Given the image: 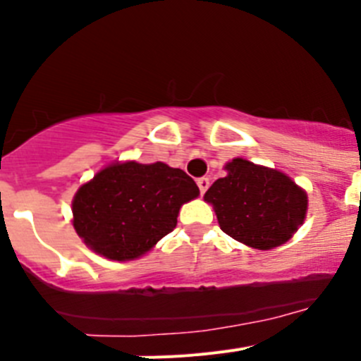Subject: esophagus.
<instances>
[{"instance_id": "34e87169", "label": "esophagus", "mask_w": 361, "mask_h": 361, "mask_svg": "<svg viewBox=\"0 0 361 361\" xmlns=\"http://www.w3.org/2000/svg\"><path fill=\"white\" fill-rule=\"evenodd\" d=\"M197 186H199V190H200V193H206V190H208L209 188V178L208 177H200L199 180H197Z\"/></svg>"}]
</instances>
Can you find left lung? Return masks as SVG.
<instances>
[{"mask_svg":"<svg viewBox=\"0 0 361 361\" xmlns=\"http://www.w3.org/2000/svg\"><path fill=\"white\" fill-rule=\"evenodd\" d=\"M226 171L204 195L226 235L266 251L288 242L304 224L307 193L288 175L240 157L228 162Z\"/></svg>","mask_w":361,"mask_h":361,"instance_id":"8db88e82","label":"left lung"}]
</instances>
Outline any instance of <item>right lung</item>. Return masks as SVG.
<instances>
[{"mask_svg":"<svg viewBox=\"0 0 361 361\" xmlns=\"http://www.w3.org/2000/svg\"><path fill=\"white\" fill-rule=\"evenodd\" d=\"M195 197L199 186L178 168L116 162L78 190L73 228L101 257L133 260L173 231L180 206Z\"/></svg>","mask_w":361,"mask_h":361,"instance_id":"add662e5","label":"right lung"}]
</instances>
